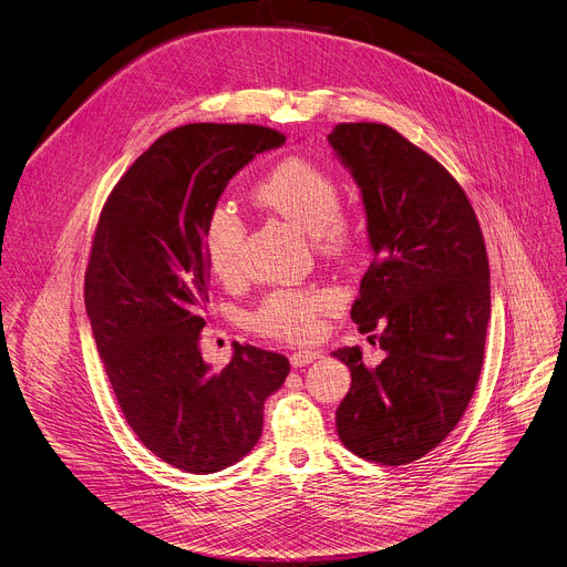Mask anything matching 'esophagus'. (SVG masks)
Returning a JSON list of instances; mask_svg holds the SVG:
<instances>
[{
    "label": "esophagus",
    "instance_id": "esophagus-1",
    "mask_svg": "<svg viewBox=\"0 0 567 567\" xmlns=\"http://www.w3.org/2000/svg\"><path fill=\"white\" fill-rule=\"evenodd\" d=\"M319 357H321L319 350H296L289 359H291V367H293V369H300V367H307V364L317 362Z\"/></svg>",
    "mask_w": 567,
    "mask_h": 567
}]
</instances>
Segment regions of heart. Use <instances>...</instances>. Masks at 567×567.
I'll list each match as a JSON object with an SVG mask.
<instances>
[{"mask_svg": "<svg viewBox=\"0 0 567 567\" xmlns=\"http://www.w3.org/2000/svg\"><path fill=\"white\" fill-rule=\"evenodd\" d=\"M255 198L300 230L315 235L328 257H343L357 244V226L341 213V185L332 172L307 161L287 158L255 187ZM246 226L230 205H215L203 219L200 246L213 274L233 280L241 269ZM341 296L332 289H278L269 293L248 323L265 337L300 341L319 328V317L337 310Z\"/></svg>", "mask_w": 567, "mask_h": 567, "instance_id": "1", "label": "heart"}]
</instances>
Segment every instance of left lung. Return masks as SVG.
<instances>
[{
  "label": "left lung",
  "instance_id": "left-lung-1",
  "mask_svg": "<svg viewBox=\"0 0 567 567\" xmlns=\"http://www.w3.org/2000/svg\"><path fill=\"white\" fill-rule=\"evenodd\" d=\"M337 158L362 189L373 262L350 317L386 357L369 369L359 346L332 354L350 369L337 409L341 443L402 466L461 421L484 364L491 271L473 205L430 153L386 124H337Z\"/></svg>",
  "mask_w": 567,
  "mask_h": 567
}]
</instances>
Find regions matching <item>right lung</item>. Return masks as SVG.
I'll return each instance as SVG.
<instances>
[{"label": "right lung", "instance_id": "obj_1", "mask_svg": "<svg viewBox=\"0 0 567 567\" xmlns=\"http://www.w3.org/2000/svg\"><path fill=\"white\" fill-rule=\"evenodd\" d=\"M285 135L255 124H187L153 142L101 210L85 271V310L124 419L185 473H217L262 436L265 400L289 359L235 343L213 371L198 348L210 267L203 219L228 181Z\"/></svg>", "mask_w": 567, "mask_h": 567}]
</instances>
